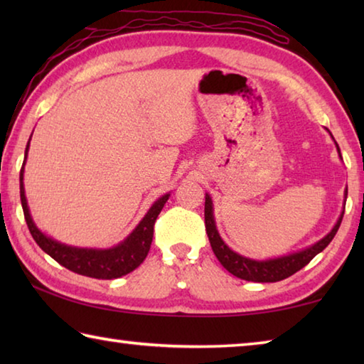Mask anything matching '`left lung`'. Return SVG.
Instances as JSON below:
<instances>
[{
	"instance_id": "1",
	"label": "left lung",
	"mask_w": 364,
	"mask_h": 364,
	"mask_svg": "<svg viewBox=\"0 0 364 364\" xmlns=\"http://www.w3.org/2000/svg\"><path fill=\"white\" fill-rule=\"evenodd\" d=\"M332 136V134H331ZM338 157L341 156V149L336 143ZM345 199H347V189H345ZM343 212L338 217L337 223L334 228L326 234L323 239H319L318 242L308 245V247L301 249L299 252H294V254L276 257V258H268V260H254V258L244 257L237 252L231 250L225 244L223 239H221L220 232L217 230V225H215V217H213V202L210 194L205 193V230L208 241H210L212 250L215 257L218 258V262L223 264V267L230 271L231 274L236 276V278H241L245 281H254V282H276L282 281L297 273L305 264L310 263V260L319 252H323L328 247L329 242L334 239L338 226L342 223Z\"/></svg>"
}]
</instances>
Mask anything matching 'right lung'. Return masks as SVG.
I'll list each match as a JSON object with an SVG mask.
<instances>
[{"label":"right lung","mask_w":364,"mask_h":364,"mask_svg":"<svg viewBox=\"0 0 364 364\" xmlns=\"http://www.w3.org/2000/svg\"><path fill=\"white\" fill-rule=\"evenodd\" d=\"M28 147L30 139L26 147V157H23L21 170V202L30 234H32L35 242L40 245L41 250H45L49 257L54 258V260L63 264L67 269L73 271V273L90 276V278L96 279H115L136 269L144 262L147 252L151 249L154 223H156L165 202L168 200L170 193L164 194L154 202L149 210L144 215V218L139 221L138 226L120 244H117L110 249L73 247V245L63 244L56 241V239L46 236L45 232H41L38 226L35 225L32 215H30L26 188H23V167H26L27 162Z\"/></svg>","instance_id":"obj_1"}]
</instances>
